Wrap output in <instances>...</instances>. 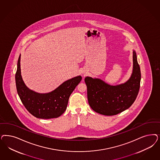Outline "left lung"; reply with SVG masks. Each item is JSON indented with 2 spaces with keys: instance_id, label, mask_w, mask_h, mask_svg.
<instances>
[{
  "instance_id": "left-lung-1",
  "label": "left lung",
  "mask_w": 160,
  "mask_h": 160,
  "mask_svg": "<svg viewBox=\"0 0 160 160\" xmlns=\"http://www.w3.org/2000/svg\"><path fill=\"white\" fill-rule=\"evenodd\" d=\"M141 71L137 55L133 51V71L126 82L112 86L101 79L85 78L88 103L97 113L111 116L129 108L138 95L140 87Z\"/></svg>"
}]
</instances>
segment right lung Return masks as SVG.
<instances>
[{
  "label": "right lung",
  "mask_w": 160,
  "mask_h": 160,
  "mask_svg": "<svg viewBox=\"0 0 160 160\" xmlns=\"http://www.w3.org/2000/svg\"><path fill=\"white\" fill-rule=\"evenodd\" d=\"M82 77L78 76L69 79L59 87L48 93L35 92L27 88L21 74V55L18 62L15 74L17 92L26 109L38 118H58L67 107L69 98Z\"/></svg>",
  "instance_id": "1"
}]
</instances>
